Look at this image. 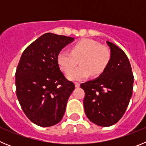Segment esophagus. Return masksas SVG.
Wrapping results in <instances>:
<instances>
[{"label":"esophagus","instance_id":"1","mask_svg":"<svg viewBox=\"0 0 146 146\" xmlns=\"http://www.w3.org/2000/svg\"><path fill=\"white\" fill-rule=\"evenodd\" d=\"M74 85H75L76 88H79L80 86V84L79 82H75V83H74Z\"/></svg>","mask_w":146,"mask_h":146}]
</instances>
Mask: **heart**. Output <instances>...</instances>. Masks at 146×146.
<instances>
[{"label":"heart","instance_id":"obj_1","mask_svg":"<svg viewBox=\"0 0 146 146\" xmlns=\"http://www.w3.org/2000/svg\"><path fill=\"white\" fill-rule=\"evenodd\" d=\"M111 58L107 47L91 38H83L74 44L71 52L63 50L58 52L57 62L63 72L68 73L74 68L79 60L80 66L67 74L70 80L86 79L90 74L98 77L104 72Z\"/></svg>","mask_w":146,"mask_h":146}]
</instances>
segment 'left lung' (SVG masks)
<instances>
[{
	"instance_id": "obj_1",
	"label": "left lung",
	"mask_w": 146,
	"mask_h": 146,
	"mask_svg": "<svg viewBox=\"0 0 146 146\" xmlns=\"http://www.w3.org/2000/svg\"><path fill=\"white\" fill-rule=\"evenodd\" d=\"M111 58L99 77L80 85L86 116L100 126H110L121 118L128 107L133 90L131 64L123 50L107 41Z\"/></svg>"
}]
</instances>
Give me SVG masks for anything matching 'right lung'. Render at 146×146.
I'll list each match as a JSON object with an SVG mask.
<instances>
[{
  "instance_id": "obj_1",
  "label": "right lung",
  "mask_w": 146,
  "mask_h": 146,
  "mask_svg": "<svg viewBox=\"0 0 146 146\" xmlns=\"http://www.w3.org/2000/svg\"><path fill=\"white\" fill-rule=\"evenodd\" d=\"M74 40L47 33L22 54L15 74L17 96L26 116L42 127L57 124L65 113L74 84L60 70L58 54Z\"/></svg>"
}]
</instances>
